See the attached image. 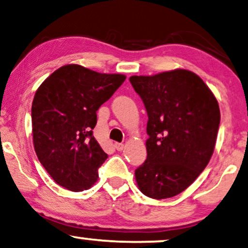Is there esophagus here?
<instances>
[{
    "mask_svg": "<svg viewBox=\"0 0 248 248\" xmlns=\"http://www.w3.org/2000/svg\"><path fill=\"white\" fill-rule=\"evenodd\" d=\"M114 147H115V150H117V151H122L124 148V145L121 144V143H115Z\"/></svg>",
    "mask_w": 248,
    "mask_h": 248,
    "instance_id": "esophagus-1",
    "label": "esophagus"
}]
</instances>
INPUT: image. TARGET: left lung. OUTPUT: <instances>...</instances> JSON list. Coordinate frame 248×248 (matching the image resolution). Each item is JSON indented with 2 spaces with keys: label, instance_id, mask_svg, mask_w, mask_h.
<instances>
[{
  "label": "left lung",
  "instance_id": "left-lung-1",
  "mask_svg": "<svg viewBox=\"0 0 248 248\" xmlns=\"http://www.w3.org/2000/svg\"><path fill=\"white\" fill-rule=\"evenodd\" d=\"M129 80L146 108V161L135 171L137 186L154 200L173 197L205 169L216 146L220 108L199 76L174 69Z\"/></svg>",
  "mask_w": 248,
  "mask_h": 248
}]
</instances>
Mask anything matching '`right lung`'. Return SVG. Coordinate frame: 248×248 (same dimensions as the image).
Listing matches in <instances>:
<instances>
[{
	"mask_svg": "<svg viewBox=\"0 0 248 248\" xmlns=\"http://www.w3.org/2000/svg\"><path fill=\"white\" fill-rule=\"evenodd\" d=\"M126 79L67 64L49 75L31 105L32 141L39 162L60 186L88 189L108 154L93 136L96 111Z\"/></svg>",
	"mask_w": 248,
	"mask_h": 248,
	"instance_id": "obj_1",
	"label": "right lung"
}]
</instances>
